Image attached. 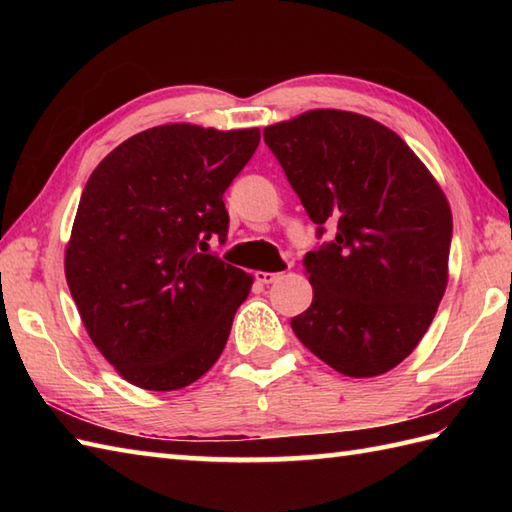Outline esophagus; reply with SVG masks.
Segmentation results:
<instances>
[{"instance_id": "34e87169", "label": "esophagus", "mask_w": 512, "mask_h": 512, "mask_svg": "<svg viewBox=\"0 0 512 512\" xmlns=\"http://www.w3.org/2000/svg\"><path fill=\"white\" fill-rule=\"evenodd\" d=\"M277 279H281V273H264V270H259V273H255V281L257 284H275Z\"/></svg>"}]
</instances>
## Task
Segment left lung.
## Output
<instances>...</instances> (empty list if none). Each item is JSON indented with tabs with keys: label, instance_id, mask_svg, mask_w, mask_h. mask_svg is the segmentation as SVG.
Segmentation results:
<instances>
[{
	"label": "left lung",
	"instance_id": "left-lung-1",
	"mask_svg": "<svg viewBox=\"0 0 512 512\" xmlns=\"http://www.w3.org/2000/svg\"><path fill=\"white\" fill-rule=\"evenodd\" d=\"M317 237L303 257L314 297L290 321L336 372L367 378L413 352L447 290L449 202L405 140L372 118L312 110L264 129Z\"/></svg>",
	"mask_w": 512,
	"mask_h": 512
}]
</instances>
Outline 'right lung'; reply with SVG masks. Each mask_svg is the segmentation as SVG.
I'll use <instances>...</instances> for the list:
<instances>
[{"instance_id":"right-lung-1","label":"right lung","mask_w":512,"mask_h":512,"mask_svg":"<svg viewBox=\"0 0 512 512\" xmlns=\"http://www.w3.org/2000/svg\"><path fill=\"white\" fill-rule=\"evenodd\" d=\"M259 129L176 123L127 138L85 184L65 279L92 343L136 387L191 385L220 358L253 279L209 253Z\"/></svg>"}]
</instances>
